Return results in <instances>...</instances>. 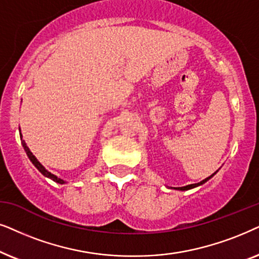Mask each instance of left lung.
<instances>
[{"label":"left lung","mask_w":259,"mask_h":259,"mask_svg":"<svg viewBox=\"0 0 259 259\" xmlns=\"http://www.w3.org/2000/svg\"><path fill=\"white\" fill-rule=\"evenodd\" d=\"M214 174H215V173H214ZM214 174H212V175H211V177L206 178V179H205V180H202L201 182H199V184H193V185H188V186H185V187H179L178 189H180V191H187V189L194 188V187H196V186H199V185H202V184H205V182H206V181H207V180H208V179H211V178H212V177H213V175H214Z\"/></svg>","instance_id":"1"}]
</instances>
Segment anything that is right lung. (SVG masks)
Here are the masks:
<instances>
[{
    "label": "right lung",
    "instance_id": "1",
    "mask_svg": "<svg viewBox=\"0 0 259 259\" xmlns=\"http://www.w3.org/2000/svg\"><path fill=\"white\" fill-rule=\"evenodd\" d=\"M20 137H21V141H22V146H23V148H25V150H26V154L28 155V157H29V160L32 161V163L35 165V167L37 168V169H39L41 173H42L45 177H47V178H50V179H52V180L53 181H55V182H58V184H65V181L64 180H61V179H59L58 177H55V175H53L52 173H50V171H48L47 169H45V167L42 164L40 163L39 161L36 160V157L34 156V155L30 153V150H29V148L27 147V144H26V142H25V140H22V135L21 134H20Z\"/></svg>",
    "mask_w": 259,
    "mask_h": 259
}]
</instances>
